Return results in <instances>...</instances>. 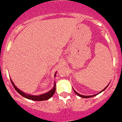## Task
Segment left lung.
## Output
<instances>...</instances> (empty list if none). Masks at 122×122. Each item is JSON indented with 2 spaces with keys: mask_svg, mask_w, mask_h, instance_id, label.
I'll return each mask as SVG.
<instances>
[{
  "mask_svg": "<svg viewBox=\"0 0 122 122\" xmlns=\"http://www.w3.org/2000/svg\"><path fill=\"white\" fill-rule=\"evenodd\" d=\"M109 84H108V85H107V86H106V87H105V88H104V89H103V90H102V91H100V92H99V93H98V94H94V95H92V96H83V95H81V94H79V93H78V92H76V91H75L74 89H74V92H75V93L76 94H77V96H79V97H82V98H89V97H94V96H96V95H97V94H99L101 93V92H103V91H104L105 89H106V88H107V87H108V85H109Z\"/></svg>",
  "mask_w": 122,
  "mask_h": 122,
  "instance_id": "1",
  "label": "left lung"
}]
</instances>
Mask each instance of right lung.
Here are the masks:
<instances>
[{"label": "right lung", "instance_id": "add662e5", "mask_svg": "<svg viewBox=\"0 0 122 122\" xmlns=\"http://www.w3.org/2000/svg\"><path fill=\"white\" fill-rule=\"evenodd\" d=\"M57 72H56L55 74H54V77H56V75ZM11 81L12 84H13V86L14 88H15V89L17 91V92L20 94L21 96H22L28 99H30V100H34V101H43V100H46L48 99H50V98L54 94L56 91V81H54V86L51 90L48 91V92H46V93L42 94H40L38 95V96H35V95H31L29 94L25 93V92H23L19 89L16 86L14 85V82L13 81V80H11Z\"/></svg>", "mask_w": 122, "mask_h": 122}]
</instances>
